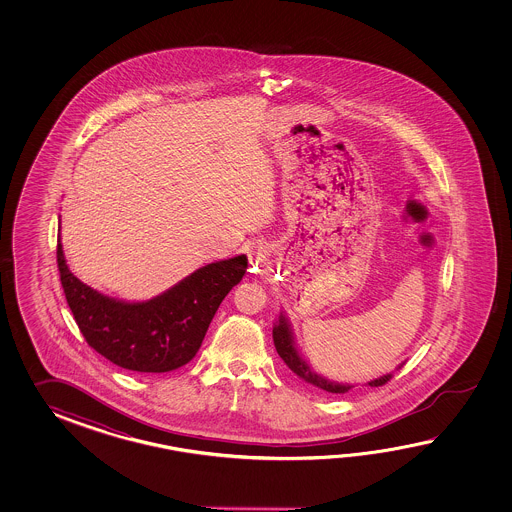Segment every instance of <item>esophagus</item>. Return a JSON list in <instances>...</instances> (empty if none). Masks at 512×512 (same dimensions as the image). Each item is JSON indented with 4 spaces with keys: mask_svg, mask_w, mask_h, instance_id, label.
Listing matches in <instances>:
<instances>
[{
    "mask_svg": "<svg viewBox=\"0 0 512 512\" xmlns=\"http://www.w3.org/2000/svg\"><path fill=\"white\" fill-rule=\"evenodd\" d=\"M249 260H251V265H254V269L265 265L267 263V249L261 243L252 245L251 252H249Z\"/></svg>",
    "mask_w": 512,
    "mask_h": 512,
    "instance_id": "esophagus-1",
    "label": "esophagus"
}]
</instances>
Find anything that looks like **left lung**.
Instances as JSON below:
<instances>
[{
  "label": "left lung",
  "instance_id": "obj_1",
  "mask_svg": "<svg viewBox=\"0 0 512 512\" xmlns=\"http://www.w3.org/2000/svg\"><path fill=\"white\" fill-rule=\"evenodd\" d=\"M272 340H274V348L278 351V355L282 357L283 362L287 364V368L293 371L298 379H302L307 384H313L316 388L329 393H348L353 388L349 384L327 381L326 377L318 375L316 371L309 368V364L300 357V353L294 348L293 333H291V327H289L283 315L278 318V324L272 327ZM390 379H392V373L382 375L379 379L370 381L368 384L371 388H377V386H384Z\"/></svg>",
  "mask_w": 512,
  "mask_h": 512
}]
</instances>
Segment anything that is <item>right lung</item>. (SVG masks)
Wrapping results in <instances>:
<instances>
[{"mask_svg":"<svg viewBox=\"0 0 512 512\" xmlns=\"http://www.w3.org/2000/svg\"><path fill=\"white\" fill-rule=\"evenodd\" d=\"M56 261L67 304L87 344L124 370L164 373L196 357L223 298L247 271V256L214 261L146 302L98 293L67 269L58 236Z\"/></svg>","mask_w":512,"mask_h":512,"instance_id":"1","label":"right lung"}]
</instances>
